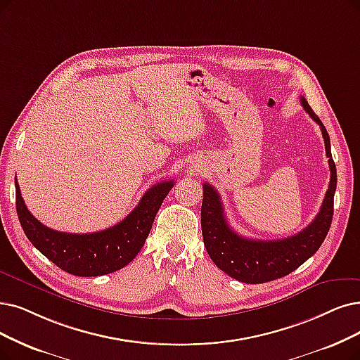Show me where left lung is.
Returning <instances> with one entry per match:
<instances>
[{"mask_svg": "<svg viewBox=\"0 0 360 360\" xmlns=\"http://www.w3.org/2000/svg\"><path fill=\"white\" fill-rule=\"evenodd\" d=\"M301 105L310 118L321 127L330 169V180L321 211L306 229L294 236L278 240L243 238L229 226L219 192L208 183L202 184L204 199L200 208V226L204 245L214 264L239 282L264 283L290 275L319 250L333 223L337 168L330 155L329 136L304 97H301Z\"/></svg>", "mask_w": 360, "mask_h": 360, "instance_id": "obj_1", "label": "left lung"}]
</instances>
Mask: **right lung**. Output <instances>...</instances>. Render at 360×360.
<instances>
[{"label": "right lung", "mask_w": 360, "mask_h": 360, "mask_svg": "<svg viewBox=\"0 0 360 360\" xmlns=\"http://www.w3.org/2000/svg\"><path fill=\"white\" fill-rule=\"evenodd\" d=\"M16 184V210L19 221L32 245L57 267L75 276H102L133 262L149 236L155 215L174 186L167 180L156 183L127 217L102 232L65 233L39 223L26 208L19 183Z\"/></svg>", "instance_id": "add662e5"}]
</instances>
